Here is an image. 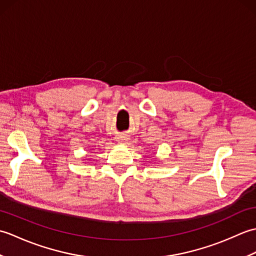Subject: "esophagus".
Returning <instances> with one entry per match:
<instances>
[{
    "label": "esophagus",
    "mask_w": 256,
    "mask_h": 256,
    "mask_svg": "<svg viewBox=\"0 0 256 256\" xmlns=\"http://www.w3.org/2000/svg\"><path fill=\"white\" fill-rule=\"evenodd\" d=\"M128 138L125 136V135H118V136L116 138V140H118V143H120V144H126Z\"/></svg>",
    "instance_id": "34e87169"
}]
</instances>
